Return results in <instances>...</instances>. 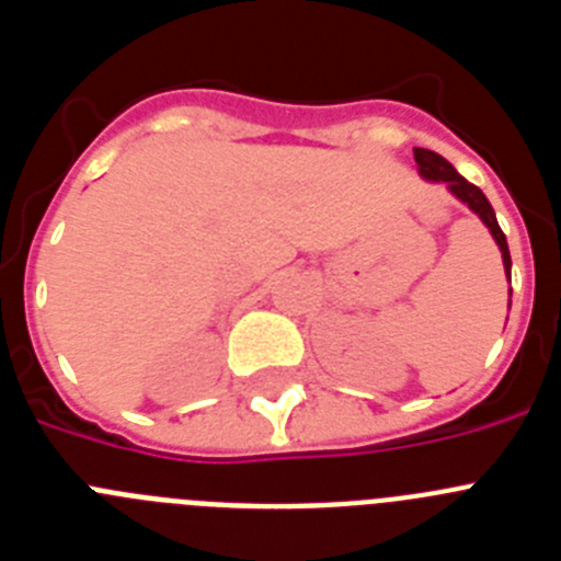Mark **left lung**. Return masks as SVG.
<instances>
[{
    "instance_id": "left-lung-1",
    "label": "left lung",
    "mask_w": 561,
    "mask_h": 561,
    "mask_svg": "<svg viewBox=\"0 0 561 561\" xmlns=\"http://www.w3.org/2000/svg\"><path fill=\"white\" fill-rule=\"evenodd\" d=\"M415 153V162H419V171L424 180H433V182H447L449 191L458 196L463 205L472 207L474 213H478L480 219H483V225L489 227V232L494 236V241H497L500 252H503V266H505V275L512 277V255H508V241H505V232L500 230L497 225V216H494L492 205H489V199L483 196V191H480L478 185H472V182H466L463 176H460L458 171H455L453 165H449L440 153L430 151V148H413Z\"/></svg>"
}]
</instances>
